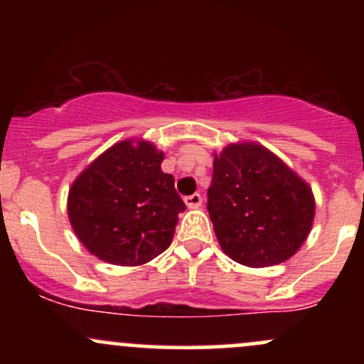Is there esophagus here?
I'll return each instance as SVG.
<instances>
[{
	"label": "esophagus",
	"instance_id": "1",
	"mask_svg": "<svg viewBox=\"0 0 364 364\" xmlns=\"http://www.w3.org/2000/svg\"><path fill=\"white\" fill-rule=\"evenodd\" d=\"M185 203L188 208H198L200 205H202V195L193 193L190 196H185Z\"/></svg>",
	"mask_w": 364,
	"mask_h": 364
}]
</instances>
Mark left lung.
<instances>
[{"instance_id": "8db88e82", "label": "left lung", "mask_w": 364, "mask_h": 364, "mask_svg": "<svg viewBox=\"0 0 364 364\" xmlns=\"http://www.w3.org/2000/svg\"><path fill=\"white\" fill-rule=\"evenodd\" d=\"M207 208L223 252L241 265L272 267L301 248L315 219L311 186L257 141L214 154Z\"/></svg>"}]
</instances>
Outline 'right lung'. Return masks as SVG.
<instances>
[{"mask_svg": "<svg viewBox=\"0 0 364 364\" xmlns=\"http://www.w3.org/2000/svg\"><path fill=\"white\" fill-rule=\"evenodd\" d=\"M164 152L152 141L114 144L78 174L68 191V219L80 243L99 260L139 267L169 248L178 214L186 208Z\"/></svg>", "mask_w": 364, "mask_h": 364, "instance_id": "1", "label": "right lung"}]
</instances>
